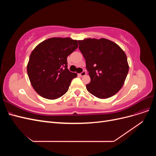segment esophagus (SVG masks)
Returning <instances> with one entry per match:
<instances>
[{"label": "esophagus", "instance_id": "1", "mask_svg": "<svg viewBox=\"0 0 156 156\" xmlns=\"http://www.w3.org/2000/svg\"><path fill=\"white\" fill-rule=\"evenodd\" d=\"M86 73H86L85 71H83V72H81V73L79 74V75H80V76H81V77H83V76H84V75H86Z\"/></svg>", "mask_w": 156, "mask_h": 156}]
</instances>
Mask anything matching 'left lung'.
Segmentation results:
<instances>
[{
	"mask_svg": "<svg viewBox=\"0 0 156 156\" xmlns=\"http://www.w3.org/2000/svg\"><path fill=\"white\" fill-rule=\"evenodd\" d=\"M78 42L90 77L87 90L100 99L114 96L123 87L129 71L125 52L105 38L88 37Z\"/></svg>",
	"mask_w": 156,
	"mask_h": 156,
	"instance_id": "obj_1",
	"label": "left lung"
}]
</instances>
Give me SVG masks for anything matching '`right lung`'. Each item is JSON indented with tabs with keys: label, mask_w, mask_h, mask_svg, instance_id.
Returning a JSON list of instances; mask_svg holds the SVG:
<instances>
[{
	"label": "right lung",
	"mask_w": 156,
	"mask_h": 156,
	"mask_svg": "<svg viewBox=\"0 0 156 156\" xmlns=\"http://www.w3.org/2000/svg\"><path fill=\"white\" fill-rule=\"evenodd\" d=\"M71 37H51L31 52L27 73L33 88L40 96L56 100L68 90L72 80L77 76L67 68V57L77 48Z\"/></svg>",
	"instance_id": "obj_1"
}]
</instances>
